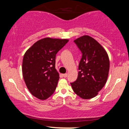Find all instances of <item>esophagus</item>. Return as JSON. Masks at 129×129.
Listing matches in <instances>:
<instances>
[{
	"mask_svg": "<svg viewBox=\"0 0 129 129\" xmlns=\"http://www.w3.org/2000/svg\"><path fill=\"white\" fill-rule=\"evenodd\" d=\"M62 76H63V77H66L67 76H68V73H65V74H63V75H62Z\"/></svg>",
	"mask_w": 129,
	"mask_h": 129,
	"instance_id": "1",
	"label": "esophagus"
}]
</instances>
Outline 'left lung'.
Listing matches in <instances>:
<instances>
[{"mask_svg":"<svg viewBox=\"0 0 129 129\" xmlns=\"http://www.w3.org/2000/svg\"><path fill=\"white\" fill-rule=\"evenodd\" d=\"M82 53L77 80L71 83L74 92L83 99L98 94L107 82L110 61L106 51L99 42L88 35L74 40Z\"/></svg>","mask_w":129,"mask_h":129,"instance_id":"obj_1","label":"left lung"}]
</instances>
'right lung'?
<instances>
[{
	"mask_svg": "<svg viewBox=\"0 0 129 129\" xmlns=\"http://www.w3.org/2000/svg\"><path fill=\"white\" fill-rule=\"evenodd\" d=\"M68 39L45 38L27 50L22 62L24 82L31 94L40 100L52 96L57 86L59 74L55 68L56 54Z\"/></svg>",
	"mask_w": 129,
	"mask_h": 129,
	"instance_id": "right-lung-1",
	"label": "right lung"
}]
</instances>
